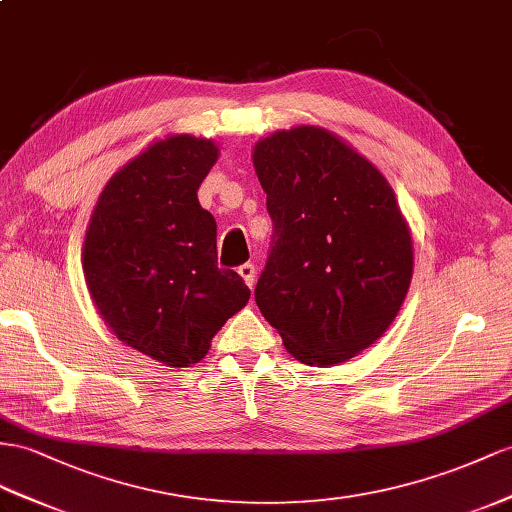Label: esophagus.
Segmentation results:
<instances>
[{"label":"esophagus","mask_w":512,"mask_h":512,"mask_svg":"<svg viewBox=\"0 0 512 512\" xmlns=\"http://www.w3.org/2000/svg\"><path fill=\"white\" fill-rule=\"evenodd\" d=\"M238 272H240V277L244 279V283L248 285V287H253L255 285V266L253 264H242L240 268H238Z\"/></svg>","instance_id":"1"}]
</instances>
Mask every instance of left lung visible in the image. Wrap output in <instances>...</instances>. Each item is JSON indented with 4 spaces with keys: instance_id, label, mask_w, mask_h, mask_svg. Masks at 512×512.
I'll return each mask as SVG.
<instances>
[{
    "instance_id": "left-lung-1",
    "label": "left lung",
    "mask_w": 512,
    "mask_h": 512,
    "mask_svg": "<svg viewBox=\"0 0 512 512\" xmlns=\"http://www.w3.org/2000/svg\"><path fill=\"white\" fill-rule=\"evenodd\" d=\"M274 222L255 303L294 359L316 368L370 348L409 292L413 240L396 192L368 157L313 125L253 147Z\"/></svg>"
}]
</instances>
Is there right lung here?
I'll use <instances>...</instances> for the list:
<instances>
[{
    "label": "right lung",
    "mask_w": 512,
    "mask_h": 512,
    "mask_svg": "<svg viewBox=\"0 0 512 512\" xmlns=\"http://www.w3.org/2000/svg\"><path fill=\"white\" fill-rule=\"evenodd\" d=\"M218 155L190 134L151 142L110 177L86 229L82 268L101 320L168 368L199 363L251 298L238 272L218 268L216 220L196 196Z\"/></svg>",
    "instance_id": "1"
}]
</instances>
